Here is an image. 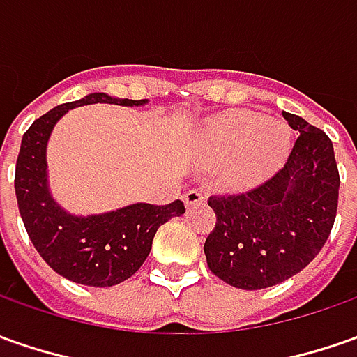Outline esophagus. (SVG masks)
<instances>
[{
    "label": "esophagus",
    "mask_w": 357,
    "mask_h": 357,
    "mask_svg": "<svg viewBox=\"0 0 357 357\" xmlns=\"http://www.w3.org/2000/svg\"><path fill=\"white\" fill-rule=\"evenodd\" d=\"M203 199H205V191H203L202 188H193V190L183 193V202H185L188 207H190V205H195V203L203 202Z\"/></svg>",
    "instance_id": "obj_1"
}]
</instances>
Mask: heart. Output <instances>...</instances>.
I'll use <instances>...</instances> for the list:
<instances>
[{"label": "heart", "instance_id": "obj_1", "mask_svg": "<svg viewBox=\"0 0 357 357\" xmlns=\"http://www.w3.org/2000/svg\"><path fill=\"white\" fill-rule=\"evenodd\" d=\"M211 158L229 164V183L247 188L268 178L290 148V130L284 122L266 120L257 112H235L219 118L209 128Z\"/></svg>", "mask_w": 357, "mask_h": 357}]
</instances>
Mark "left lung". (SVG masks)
Masks as SVG:
<instances>
[{
    "label": "left lung",
    "instance_id": "obj_1",
    "mask_svg": "<svg viewBox=\"0 0 357 357\" xmlns=\"http://www.w3.org/2000/svg\"><path fill=\"white\" fill-rule=\"evenodd\" d=\"M298 138L287 164L257 188L211 195L217 221L203 251L209 271L235 289L259 290L294 277L324 247L338 211L332 140L282 112Z\"/></svg>",
    "mask_w": 357,
    "mask_h": 357
}]
</instances>
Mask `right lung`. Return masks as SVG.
<instances>
[{
    "instance_id": "right-lung-1",
    "label": "right lung",
    "mask_w": 357,
    "mask_h": 357,
    "mask_svg": "<svg viewBox=\"0 0 357 357\" xmlns=\"http://www.w3.org/2000/svg\"><path fill=\"white\" fill-rule=\"evenodd\" d=\"M108 102L140 106L146 100L93 93L55 106L23 134L15 166V195L23 225L37 252L55 273L86 287H114L130 278L150 255L152 241L167 219L185 213L183 202L134 203L102 215L77 217L61 209L47 188V140L55 122L75 106Z\"/></svg>"
}]
</instances>
